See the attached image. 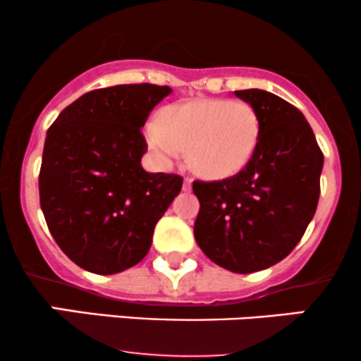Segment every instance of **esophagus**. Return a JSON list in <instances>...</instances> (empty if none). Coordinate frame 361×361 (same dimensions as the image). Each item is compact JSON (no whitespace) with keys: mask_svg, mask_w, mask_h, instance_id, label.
Masks as SVG:
<instances>
[{"mask_svg":"<svg viewBox=\"0 0 361 361\" xmlns=\"http://www.w3.org/2000/svg\"><path fill=\"white\" fill-rule=\"evenodd\" d=\"M192 183H193L192 178L186 176L185 181H183V190H185V192H190V190H192Z\"/></svg>","mask_w":361,"mask_h":361,"instance_id":"esophagus-1","label":"esophagus"}]
</instances>
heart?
<instances>
[{"instance_id": "1", "label": "heart", "mask_w": 361, "mask_h": 361, "mask_svg": "<svg viewBox=\"0 0 361 361\" xmlns=\"http://www.w3.org/2000/svg\"><path fill=\"white\" fill-rule=\"evenodd\" d=\"M149 146L163 161L188 149V163L207 178L241 171L255 154L259 118L250 103L198 100L169 106L159 122L146 127Z\"/></svg>"}]
</instances>
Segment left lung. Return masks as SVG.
<instances>
[{
	"label": "left lung",
	"mask_w": 361,
	"mask_h": 361,
	"mask_svg": "<svg viewBox=\"0 0 361 361\" xmlns=\"http://www.w3.org/2000/svg\"><path fill=\"white\" fill-rule=\"evenodd\" d=\"M259 118L258 146L238 175L193 181L200 250L234 273L270 268L292 252L316 214L324 164L299 109L263 90L234 91Z\"/></svg>",
	"instance_id": "obj_1"
}]
</instances>
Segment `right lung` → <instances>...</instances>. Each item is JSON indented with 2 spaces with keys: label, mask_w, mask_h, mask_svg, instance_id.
<instances>
[{
  "label": "right lung",
  "mask_w": 361,
  "mask_h": 361,
  "mask_svg": "<svg viewBox=\"0 0 361 361\" xmlns=\"http://www.w3.org/2000/svg\"><path fill=\"white\" fill-rule=\"evenodd\" d=\"M169 93L149 82L93 90L49 127L40 207L57 246L82 270L114 275L137 264L180 193V175L140 166L147 151L140 127Z\"/></svg>",
  "instance_id": "right-lung-1"
}]
</instances>
